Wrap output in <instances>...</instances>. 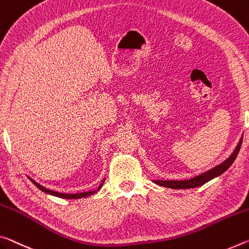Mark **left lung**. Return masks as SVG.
I'll return each mask as SVG.
<instances>
[{"label": "left lung", "mask_w": 249, "mask_h": 249, "mask_svg": "<svg viewBox=\"0 0 249 249\" xmlns=\"http://www.w3.org/2000/svg\"><path fill=\"white\" fill-rule=\"evenodd\" d=\"M242 142H243V137L240 139L237 147L235 148V151L232 152L231 155L228 157L226 160L223 161L222 164L217 165V166H215L214 168L210 169V171L205 172L204 174H200L198 176H195L193 177V178L186 179V180H154V183L157 185H160V186L174 188V189H179V188L186 189V188H194V187L202 186V185L207 183V181H210L211 179L222 175L224 172H226L227 169L231 167V165L234 163V160L238 155L240 146H242Z\"/></svg>", "instance_id": "obj_1"}]
</instances>
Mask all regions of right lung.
<instances>
[{"mask_svg":"<svg viewBox=\"0 0 249 249\" xmlns=\"http://www.w3.org/2000/svg\"><path fill=\"white\" fill-rule=\"evenodd\" d=\"M31 181L36 186L37 188L41 189L42 192L46 193V194H50V195H53V196H56V197H61V198H66V199H77V198H83V197H88L89 195H93L95 194L96 192H98L101 189V187L103 186L104 184V180L102 181V184L98 186V188L96 189V191H93V192H85V193H77V194H63V193H58V192H54V191H51V189H47L45 187H43L42 185H39L38 183H36V181L33 180L32 178H30Z\"/></svg>","mask_w":249,"mask_h":249,"instance_id":"add662e5","label":"right lung"}]
</instances>
